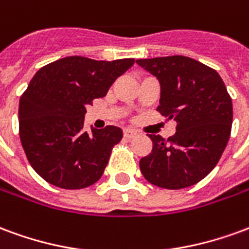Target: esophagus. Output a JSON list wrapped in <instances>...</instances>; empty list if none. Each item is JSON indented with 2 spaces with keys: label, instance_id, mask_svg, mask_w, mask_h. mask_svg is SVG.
<instances>
[{
  "label": "esophagus",
  "instance_id": "esophagus-1",
  "mask_svg": "<svg viewBox=\"0 0 249 249\" xmlns=\"http://www.w3.org/2000/svg\"><path fill=\"white\" fill-rule=\"evenodd\" d=\"M137 135V132L133 129H124V137L125 139H132Z\"/></svg>",
  "mask_w": 249,
  "mask_h": 249
}]
</instances>
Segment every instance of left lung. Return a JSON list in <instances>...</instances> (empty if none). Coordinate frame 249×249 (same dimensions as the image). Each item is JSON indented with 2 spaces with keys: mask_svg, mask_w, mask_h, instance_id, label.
<instances>
[{
  "mask_svg": "<svg viewBox=\"0 0 249 249\" xmlns=\"http://www.w3.org/2000/svg\"><path fill=\"white\" fill-rule=\"evenodd\" d=\"M136 62L160 81L157 112L176 121V133L168 140L148 135L153 146L140 160L141 173L156 187H191L216 167L230 140L233 117L230 93L217 71L189 57Z\"/></svg>",
  "mask_w": 249,
  "mask_h": 249,
  "instance_id": "8db88e82",
  "label": "left lung"
}]
</instances>
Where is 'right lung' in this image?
<instances>
[{"label":"right lung","mask_w":249,"mask_h":249,"mask_svg":"<svg viewBox=\"0 0 249 249\" xmlns=\"http://www.w3.org/2000/svg\"><path fill=\"white\" fill-rule=\"evenodd\" d=\"M133 58L96 61L71 56L42 66L19 98V139L28 161L49 184L82 189L103 176L123 130L84 129L87 107L104 97Z\"/></svg>","instance_id":"add662e5"}]
</instances>
